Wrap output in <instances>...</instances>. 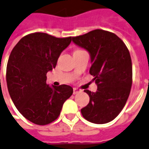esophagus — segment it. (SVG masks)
<instances>
[{
  "instance_id": "obj_1",
  "label": "esophagus",
  "mask_w": 149,
  "mask_h": 149,
  "mask_svg": "<svg viewBox=\"0 0 149 149\" xmlns=\"http://www.w3.org/2000/svg\"><path fill=\"white\" fill-rule=\"evenodd\" d=\"M81 91L80 89H78V88H74L73 94H78V93H80Z\"/></svg>"
}]
</instances>
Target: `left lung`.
<instances>
[{"mask_svg":"<svg viewBox=\"0 0 149 149\" xmlns=\"http://www.w3.org/2000/svg\"><path fill=\"white\" fill-rule=\"evenodd\" d=\"M72 41L89 52L90 74L97 85L96 92L84 90L90 101L81 110L82 116L93 123H107L119 115L130 95L132 83L130 52L116 34L103 29L72 37Z\"/></svg>","mask_w":149,"mask_h":149,"instance_id":"1","label":"left lung"}]
</instances>
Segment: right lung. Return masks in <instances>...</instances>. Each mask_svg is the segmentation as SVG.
Returning a JSON list of instances; mask_svg holds the SVG:
<instances>
[{
	"instance_id": "right-lung-1",
	"label": "right lung",
	"mask_w": 149,
	"mask_h": 149,
	"mask_svg": "<svg viewBox=\"0 0 149 149\" xmlns=\"http://www.w3.org/2000/svg\"><path fill=\"white\" fill-rule=\"evenodd\" d=\"M71 42L72 37L34 33L22 38L11 52L6 72L8 91L17 110L33 123L43 126L56 120L73 93L71 86L46 84V74Z\"/></svg>"
}]
</instances>
